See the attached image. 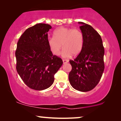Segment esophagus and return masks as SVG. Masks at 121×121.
<instances>
[{"label":"esophagus","mask_w":121,"mask_h":121,"mask_svg":"<svg viewBox=\"0 0 121 121\" xmlns=\"http://www.w3.org/2000/svg\"><path fill=\"white\" fill-rule=\"evenodd\" d=\"M63 64H66L68 62V60L67 59H63Z\"/></svg>","instance_id":"obj_1"}]
</instances>
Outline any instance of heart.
Instances as JSON below:
<instances>
[{
  "label": "heart",
  "instance_id": "b5f03b06",
  "mask_svg": "<svg viewBox=\"0 0 121 121\" xmlns=\"http://www.w3.org/2000/svg\"><path fill=\"white\" fill-rule=\"evenodd\" d=\"M83 44V35L77 29L60 27L54 31V37L48 38V44L52 54L59 55L63 45L64 48L62 55L64 57L79 54L82 50Z\"/></svg>",
  "mask_w": 121,
  "mask_h": 121
}]
</instances>
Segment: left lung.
I'll use <instances>...</instances> for the list:
<instances>
[{
    "instance_id": "1",
    "label": "left lung",
    "mask_w": 121,
    "mask_h": 121,
    "mask_svg": "<svg viewBox=\"0 0 121 121\" xmlns=\"http://www.w3.org/2000/svg\"><path fill=\"white\" fill-rule=\"evenodd\" d=\"M80 29L84 36L82 50L75 59L70 60L72 70L69 74L70 85L75 90H91L100 82L105 65V53L101 37L92 26L82 22Z\"/></svg>"
}]
</instances>
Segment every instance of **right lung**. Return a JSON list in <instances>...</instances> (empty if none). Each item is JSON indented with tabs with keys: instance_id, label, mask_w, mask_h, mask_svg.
Here are the masks:
<instances>
[{
	"instance_id": "1",
	"label": "right lung",
	"mask_w": 121,
	"mask_h": 121,
	"mask_svg": "<svg viewBox=\"0 0 121 121\" xmlns=\"http://www.w3.org/2000/svg\"><path fill=\"white\" fill-rule=\"evenodd\" d=\"M51 28L42 23L28 28L17 43L16 70L24 83L34 90L50 87L63 64L60 58L53 55L48 44V32Z\"/></svg>"
}]
</instances>
